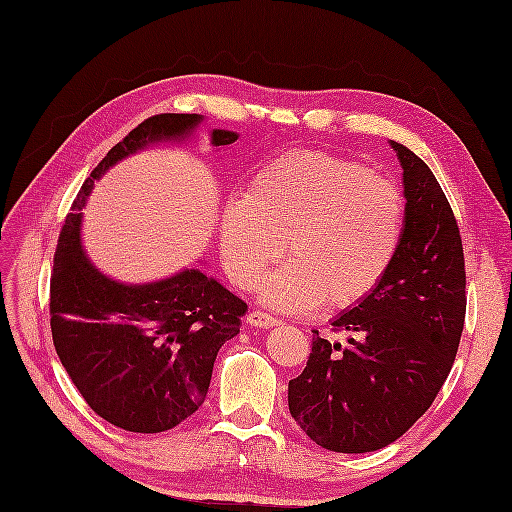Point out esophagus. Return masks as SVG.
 Listing matches in <instances>:
<instances>
[{
  "instance_id": "esophagus-1",
  "label": "esophagus",
  "mask_w": 512,
  "mask_h": 512,
  "mask_svg": "<svg viewBox=\"0 0 512 512\" xmlns=\"http://www.w3.org/2000/svg\"><path fill=\"white\" fill-rule=\"evenodd\" d=\"M246 323H248V325H253V327H259V329H270V327H275V325L279 323V320H277L275 316L266 314V312L253 310V312H248V316H246Z\"/></svg>"
}]
</instances>
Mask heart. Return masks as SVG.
I'll return each instance as SVG.
<instances>
[{"mask_svg": "<svg viewBox=\"0 0 512 512\" xmlns=\"http://www.w3.org/2000/svg\"><path fill=\"white\" fill-rule=\"evenodd\" d=\"M406 198L362 161L296 150L261 165L248 196L220 216V255L244 290L259 285L283 251L292 255L264 283V301L305 312L325 301L351 310L377 292L399 255Z\"/></svg>", "mask_w": 512, "mask_h": 512, "instance_id": "heart-1", "label": "heart"}]
</instances>
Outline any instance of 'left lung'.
<instances>
[{
	"label": "left lung",
	"instance_id": "1",
	"mask_svg": "<svg viewBox=\"0 0 512 512\" xmlns=\"http://www.w3.org/2000/svg\"><path fill=\"white\" fill-rule=\"evenodd\" d=\"M403 168L406 227L399 255L377 292L314 331L288 406L312 441L340 454L377 451L417 423L454 366L465 327V253L458 222L436 176L390 141Z\"/></svg>",
	"mask_w": 512,
	"mask_h": 512
}]
</instances>
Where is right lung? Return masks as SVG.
I'll use <instances>...</instances> for the list:
<instances>
[{
    "label": "right lung",
    "instance_id": "1",
    "mask_svg": "<svg viewBox=\"0 0 512 512\" xmlns=\"http://www.w3.org/2000/svg\"><path fill=\"white\" fill-rule=\"evenodd\" d=\"M202 115L148 117L82 183L58 237L50 325L58 358L89 408L126 432L172 430L202 406L220 347L240 334L246 303L200 268L154 283H120L91 264L80 240L93 181L137 150L192 137ZM237 141L216 128L211 146Z\"/></svg>",
    "mask_w": 512,
    "mask_h": 512
}]
</instances>
